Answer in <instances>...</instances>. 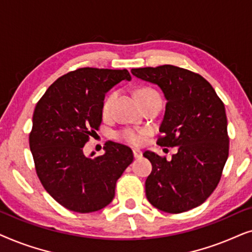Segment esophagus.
I'll use <instances>...</instances> for the list:
<instances>
[{
	"label": "esophagus",
	"instance_id": "esophagus-1",
	"mask_svg": "<svg viewBox=\"0 0 252 252\" xmlns=\"http://www.w3.org/2000/svg\"><path fill=\"white\" fill-rule=\"evenodd\" d=\"M133 155L135 158H140V157H142V151L137 150V149H133Z\"/></svg>",
	"mask_w": 252,
	"mask_h": 252
}]
</instances>
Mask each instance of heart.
Returning a JSON list of instances; mask_svg holds the SVG:
<instances>
[{"label":"heart","instance_id":"b5f03b06","mask_svg":"<svg viewBox=\"0 0 252 252\" xmlns=\"http://www.w3.org/2000/svg\"><path fill=\"white\" fill-rule=\"evenodd\" d=\"M115 96H116L115 93H111V94L105 96L104 101H103V104H102L103 115H108L109 113L113 99H115ZM150 96H159V95H158L154 89H150V88H142L140 89V91H137L136 93V97L139 99V102L141 99L146 97H150ZM144 135H146V130L137 129V128H124L116 133L117 139L122 140L124 142L132 144V146H139V144L142 143Z\"/></svg>","mask_w":252,"mask_h":252}]
</instances>
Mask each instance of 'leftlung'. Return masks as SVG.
<instances>
[{"label":"left lung","instance_id":"left-lung-1","mask_svg":"<svg viewBox=\"0 0 252 252\" xmlns=\"http://www.w3.org/2000/svg\"><path fill=\"white\" fill-rule=\"evenodd\" d=\"M160 87L166 106L158 136L160 147H178L171 160L144 151L153 171L146 180L151 204L181 213L206 201L218 186L229 151L225 105L208 80L174 65L132 68Z\"/></svg>","mask_w":252,"mask_h":252}]
</instances>
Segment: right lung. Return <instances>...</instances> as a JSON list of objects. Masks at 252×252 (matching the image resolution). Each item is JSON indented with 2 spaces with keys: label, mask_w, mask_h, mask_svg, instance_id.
I'll return each mask as SVG.
<instances>
[{
  "label": "right lung",
  "mask_w": 252,
  "mask_h": 252,
  "mask_svg": "<svg viewBox=\"0 0 252 252\" xmlns=\"http://www.w3.org/2000/svg\"><path fill=\"white\" fill-rule=\"evenodd\" d=\"M122 80H130L126 68H77L58 78L34 109L30 148L36 174L48 194L70 211L95 212L110 204L117 180L133 161L130 148L112 141L102 156L84 155L101 126L105 93Z\"/></svg>",
  "instance_id": "obj_1"
}]
</instances>
